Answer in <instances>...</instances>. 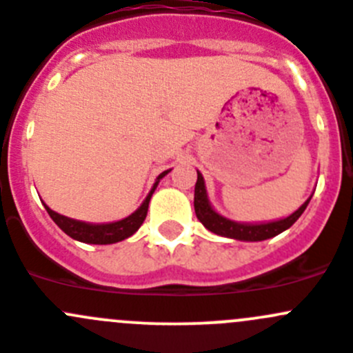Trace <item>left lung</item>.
<instances>
[{"label": "left lung", "mask_w": 353, "mask_h": 353, "mask_svg": "<svg viewBox=\"0 0 353 353\" xmlns=\"http://www.w3.org/2000/svg\"><path fill=\"white\" fill-rule=\"evenodd\" d=\"M310 199L305 201L300 206V210L294 211L288 218L279 221H270V223H260V225H250V223H236L227 218L220 216L216 211L211 208L210 201H208L206 189H204V180L203 174L197 171V182L196 190H194V210H196V216L201 223L206 227L211 232L218 234V236L230 237V239H239V241H265L275 237L277 234L284 232L290 229L291 225L301 216L305 208L308 206Z\"/></svg>", "instance_id": "8db88e82"}]
</instances>
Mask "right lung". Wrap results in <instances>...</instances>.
<instances>
[{"label":"right lung","mask_w":353,"mask_h":353,"mask_svg":"<svg viewBox=\"0 0 353 353\" xmlns=\"http://www.w3.org/2000/svg\"><path fill=\"white\" fill-rule=\"evenodd\" d=\"M168 171L159 174L161 180L166 174ZM157 182L154 183L152 190L147 196V199L143 201L142 206L135 211L133 214H130L128 218H124V220L114 221V223H103V225H93V223H85V221H78V220H70V218L62 216V214L55 213V211L50 210L48 206L45 204L46 211L52 216V220L59 225L60 229L70 236L72 239L81 241V243H88V244H112V243H119V241L126 239V237L133 236L137 230L140 229V225L143 223L147 216V210H149V201L152 197L154 190H156Z\"/></svg>","instance_id":"right-lung-1"}]
</instances>
